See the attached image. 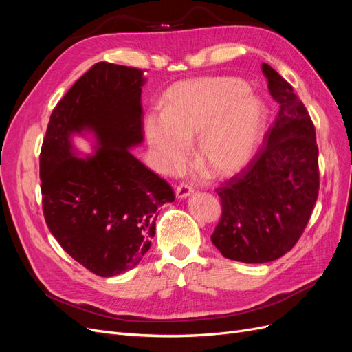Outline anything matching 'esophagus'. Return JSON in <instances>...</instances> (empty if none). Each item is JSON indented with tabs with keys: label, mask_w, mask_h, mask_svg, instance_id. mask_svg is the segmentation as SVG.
I'll return each instance as SVG.
<instances>
[{
	"label": "esophagus",
	"mask_w": 352,
	"mask_h": 352,
	"mask_svg": "<svg viewBox=\"0 0 352 352\" xmlns=\"http://www.w3.org/2000/svg\"><path fill=\"white\" fill-rule=\"evenodd\" d=\"M192 192H194V189L190 188L189 185H186V184H180L176 188V197L177 198H186L188 195H190Z\"/></svg>",
	"instance_id": "1"
}]
</instances>
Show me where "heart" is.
Segmentation results:
<instances>
[{
    "mask_svg": "<svg viewBox=\"0 0 352 352\" xmlns=\"http://www.w3.org/2000/svg\"><path fill=\"white\" fill-rule=\"evenodd\" d=\"M264 122V102L243 80L201 78L170 88L166 110L146 114L145 132L163 172L185 167L198 136V162L212 175L230 176L257 153Z\"/></svg>",
    "mask_w": 352,
    "mask_h": 352,
    "instance_id": "heart-1",
    "label": "heart"
}]
</instances>
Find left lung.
<instances>
[{
    "instance_id": "1",
    "label": "left lung",
    "mask_w": 352,
    "mask_h": 352,
    "mask_svg": "<svg viewBox=\"0 0 352 352\" xmlns=\"http://www.w3.org/2000/svg\"><path fill=\"white\" fill-rule=\"evenodd\" d=\"M261 70L279 114L247 167L216 189L221 217L211 235L223 257L242 263H267L291 251L320 188L310 114L278 72L267 63Z\"/></svg>"
}]
</instances>
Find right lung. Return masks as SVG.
Listing matches in <instances>:
<instances>
[{"label": "right lung", "mask_w": 352, "mask_h": 352, "mask_svg": "<svg viewBox=\"0 0 352 352\" xmlns=\"http://www.w3.org/2000/svg\"><path fill=\"white\" fill-rule=\"evenodd\" d=\"M144 70L94 65L52 110L39 155L42 210L50 232L73 260L101 276L133 269L151 247L158 207L173 202L164 179L135 158L141 144ZM92 130V157L71 153L69 136Z\"/></svg>", "instance_id": "add662e5"}]
</instances>
